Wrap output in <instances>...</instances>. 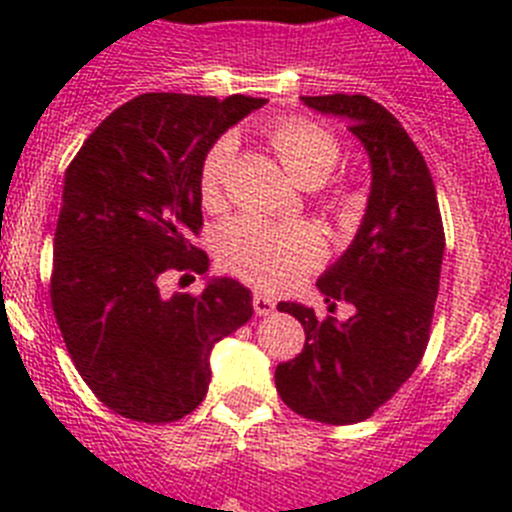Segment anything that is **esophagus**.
I'll use <instances>...</instances> for the list:
<instances>
[{"mask_svg":"<svg viewBox=\"0 0 512 512\" xmlns=\"http://www.w3.org/2000/svg\"><path fill=\"white\" fill-rule=\"evenodd\" d=\"M274 310H277V300H274V297L261 295V292L253 295V312H256V315H271Z\"/></svg>","mask_w":512,"mask_h":512,"instance_id":"obj_1","label":"esophagus"}]
</instances>
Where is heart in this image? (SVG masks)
<instances>
[{
  "label": "heart",
  "instance_id": "obj_1",
  "mask_svg": "<svg viewBox=\"0 0 512 512\" xmlns=\"http://www.w3.org/2000/svg\"><path fill=\"white\" fill-rule=\"evenodd\" d=\"M269 143L289 176L302 187H318L341 164V143L330 130L305 117H284L269 130ZM233 156V138H217L200 161L202 205L217 210L223 205L225 171ZM330 207L338 217H351L354 197L330 194ZM215 256L223 269L243 282L264 289H282L307 274L323 259V241L310 225L269 223L261 217H230L215 235Z\"/></svg>",
  "mask_w": 512,
  "mask_h": 512
}]
</instances>
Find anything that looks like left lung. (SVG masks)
<instances>
[{"instance_id":"obj_1","label":"left lung","mask_w":512,"mask_h":512,"mask_svg":"<svg viewBox=\"0 0 512 512\" xmlns=\"http://www.w3.org/2000/svg\"><path fill=\"white\" fill-rule=\"evenodd\" d=\"M312 110L348 120L372 161V192L354 243L318 279L348 320L279 302L305 328V348L274 372L287 408L307 420L351 425L372 418L418 369L431 338L443 238L431 171L397 117L364 94L302 97Z\"/></svg>"}]
</instances>
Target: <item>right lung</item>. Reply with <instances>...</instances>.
Returning a JSON list of instances; mask_svg holds the SVG:
<instances>
[{"label":"right lung","instance_id":"1","mask_svg":"<svg viewBox=\"0 0 512 512\" xmlns=\"http://www.w3.org/2000/svg\"><path fill=\"white\" fill-rule=\"evenodd\" d=\"M264 102L140 94L99 122L66 169L53 315L76 372L122 418L171 423L192 413L207 395L212 346L251 320V292L235 279L171 297L161 279L207 271L192 241L202 230L200 161Z\"/></svg>","mask_w":512,"mask_h":512}]
</instances>
